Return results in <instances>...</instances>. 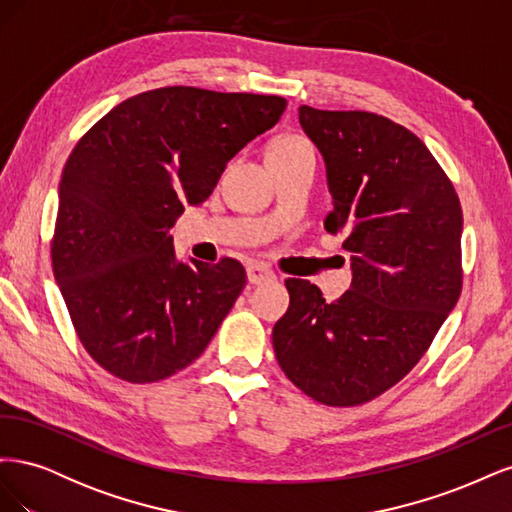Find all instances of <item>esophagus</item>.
Returning <instances> with one entry per match:
<instances>
[{
	"label": "esophagus",
	"instance_id": "esophagus-1",
	"mask_svg": "<svg viewBox=\"0 0 512 512\" xmlns=\"http://www.w3.org/2000/svg\"><path fill=\"white\" fill-rule=\"evenodd\" d=\"M247 280H250V284L258 286V284H269V282H275V273L262 265V262H254V265L247 267Z\"/></svg>",
	"mask_w": 512,
	"mask_h": 512
}]
</instances>
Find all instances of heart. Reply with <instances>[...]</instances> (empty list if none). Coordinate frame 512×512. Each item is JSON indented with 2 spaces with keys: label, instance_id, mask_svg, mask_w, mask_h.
Returning <instances> with one entry per match:
<instances>
[{
  "label": "heart",
  "instance_id": "heart-1",
  "mask_svg": "<svg viewBox=\"0 0 512 512\" xmlns=\"http://www.w3.org/2000/svg\"><path fill=\"white\" fill-rule=\"evenodd\" d=\"M297 156H314V147L301 134H284L275 138L269 147V160L280 158H297Z\"/></svg>",
  "mask_w": 512,
  "mask_h": 512
}]
</instances>
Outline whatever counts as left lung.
<instances>
[{"label": "left lung", "mask_w": 512, "mask_h": 512, "mask_svg": "<svg viewBox=\"0 0 512 512\" xmlns=\"http://www.w3.org/2000/svg\"><path fill=\"white\" fill-rule=\"evenodd\" d=\"M327 162L331 235L352 252V288L335 303L288 277L290 307L273 327L288 380L324 406H361L429 350L461 286L459 196L408 128L367 111L299 108Z\"/></svg>", "instance_id": "obj_1"}]
</instances>
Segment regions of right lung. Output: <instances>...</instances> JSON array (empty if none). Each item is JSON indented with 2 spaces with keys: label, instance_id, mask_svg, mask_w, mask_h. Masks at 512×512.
<instances>
[{
  "label": "right lung",
  "instance_id": "right-lung-1",
  "mask_svg": "<svg viewBox=\"0 0 512 512\" xmlns=\"http://www.w3.org/2000/svg\"><path fill=\"white\" fill-rule=\"evenodd\" d=\"M284 108L280 96L160 87L117 104L72 149L51 262L76 337L108 374L160 382L209 346L245 269L235 258L177 262L168 228Z\"/></svg>",
  "mask_w": 512,
  "mask_h": 512
}]
</instances>
